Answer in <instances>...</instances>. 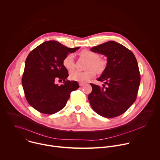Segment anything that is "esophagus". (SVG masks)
<instances>
[{
    "mask_svg": "<svg viewBox=\"0 0 160 160\" xmlns=\"http://www.w3.org/2000/svg\"><path fill=\"white\" fill-rule=\"evenodd\" d=\"M85 84L84 83H79V85L80 86V87H83V86H84Z\"/></svg>",
    "mask_w": 160,
    "mask_h": 160,
    "instance_id": "1",
    "label": "esophagus"
}]
</instances>
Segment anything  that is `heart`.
<instances>
[{
  "label": "heart",
  "instance_id": "heart-1",
  "mask_svg": "<svg viewBox=\"0 0 160 160\" xmlns=\"http://www.w3.org/2000/svg\"><path fill=\"white\" fill-rule=\"evenodd\" d=\"M80 55L82 57L87 59L88 63L87 64V70L85 72H80L73 70L70 73V78L72 80L79 82L80 83H85L90 80L96 75V72L102 73L107 67V62L105 60L99 58V55L97 52L88 49H83L81 51ZM63 65L64 67L71 70L74 67V57L73 54H68L65 57L63 60Z\"/></svg>",
  "mask_w": 160,
  "mask_h": 160
}]
</instances>
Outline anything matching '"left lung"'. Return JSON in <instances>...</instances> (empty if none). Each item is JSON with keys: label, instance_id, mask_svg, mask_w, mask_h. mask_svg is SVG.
<instances>
[{"label": "left lung", "instance_id": "1", "mask_svg": "<svg viewBox=\"0 0 160 160\" xmlns=\"http://www.w3.org/2000/svg\"><path fill=\"white\" fill-rule=\"evenodd\" d=\"M90 51L107 57V67L97 80L105 87L90 83L88 99L100 116L112 118L124 113L135 102L140 84L137 60L131 51L114 41L93 47Z\"/></svg>", "mask_w": 160, "mask_h": 160}]
</instances>
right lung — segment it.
<instances>
[{"mask_svg":"<svg viewBox=\"0 0 160 160\" xmlns=\"http://www.w3.org/2000/svg\"><path fill=\"white\" fill-rule=\"evenodd\" d=\"M80 48H67L56 41H45L28 55L22 78V85L28 102L39 112L55 114L67 104L70 93L79 88L77 81L67 80L68 70L63 60L68 53ZM57 79L64 84L55 83Z\"/></svg>","mask_w":160,"mask_h":160,"instance_id":"right-lung-1","label":"right lung"}]
</instances>
